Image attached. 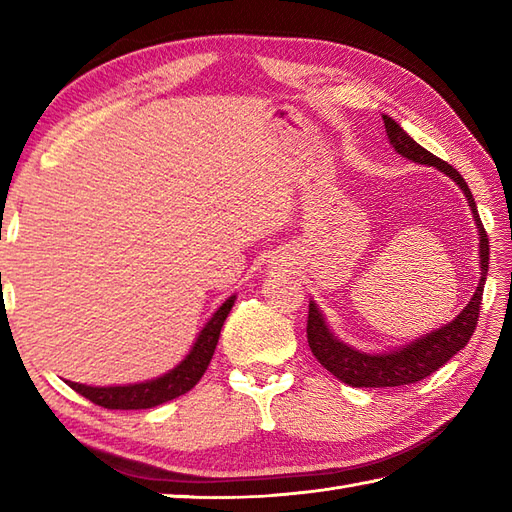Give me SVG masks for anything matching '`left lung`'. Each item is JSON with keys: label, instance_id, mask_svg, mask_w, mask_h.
<instances>
[{"label": "left lung", "instance_id": "obj_1", "mask_svg": "<svg viewBox=\"0 0 512 512\" xmlns=\"http://www.w3.org/2000/svg\"><path fill=\"white\" fill-rule=\"evenodd\" d=\"M385 132L389 138V145L394 147L398 156L407 158L418 165L436 167L444 176H449L458 187L462 189L464 198L469 200L473 220L477 226V235H480V281L473 297L466 303L464 310L449 321L447 325H440L438 330L422 334L420 339L411 341L396 350L387 352H363L356 350L354 345L341 341L334 336L328 321H325L323 312L314 301H310V314H308V343L314 358L332 372L336 378L343 380L345 385L352 387H398V385H411L418 380L431 376L436 369L458 354L462 347L471 341L473 330L477 325L482 308V292L486 284L488 273V237L477 213L475 200L471 195L469 184L447 162L436 158L424 147H420L405 129H402L394 118L383 114Z\"/></svg>", "mask_w": 512, "mask_h": 512}]
</instances>
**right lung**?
Wrapping results in <instances>:
<instances>
[{"mask_svg":"<svg viewBox=\"0 0 512 512\" xmlns=\"http://www.w3.org/2000/svg\"><path fill=\"white\" fill-rule=\"evenodd\" d=\"M235 295L228 297L220 308L213 312V317L204 323L200 330L198 339L191 345L189 354L182 358V361L169 369L167 374L158 378L143 380V383H132V385H110V387H92V385H81V383H70L68 385L76 391V394L85 396L92 400L94 405L105 407V409H151L162 402L178 398L187 394L191 387L198 385V380L209 367L217 339H220L222 325L228 317V312L235 306Z\"/></svg>","mask_w":512,"mask_h":512,"instance_id":"add662e5","label":"right lung"}]
</instances>
